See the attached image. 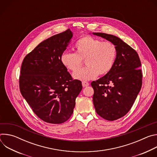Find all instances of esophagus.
Masks as SVG:
<instances>
[{
	"label": "esophagus",
	"mask_w": 157,
	"mask_h": 157,
	"mask_svg": "<svg viewBox=\"0 0 157 157\" xmlns=\"http://www.w3.org/2000/svg\"><path fill=\"white\" fill-rule=\"evenodd\" d=\"M82 85L83 87H87L89 85V83L87 82H86V81H83V82H82Z\"/></svg>",
	"instance_id": "obj_1"
}]
</instances>
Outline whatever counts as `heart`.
<instances>
[{"label":"heart","instance_id":"b5f03b06","mask_svg":"<svg viewBox=\"0 0 157 157\" xmlns=\"http://www.w3.org/2000/svg\"><path fill=\"white\" fill-rule=\"evenodd\" d=\"M75 53L64 52L60 56L61 64L66 69L76 71L84 60L86 67L73 74L75 79L86 81L95 79L98 75H105L113 68L117 48L110 41H102L91 36L79 38L75 44Z\"/></svg>","mask_w":157,"mask_h":157}]
</instances>
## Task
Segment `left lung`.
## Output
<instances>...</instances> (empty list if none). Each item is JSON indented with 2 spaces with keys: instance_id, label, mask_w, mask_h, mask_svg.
Segmentation results:
<instances>
[{
  "instance_id": "8db88e82",
  "label": "left lung",
  "mask_w": 157,
  "mask_h": 157,
  "mask_svg": "<svg viewBox=\"0 0 157 157\" xmlns=\"http://www.w3.org/2000/svg\"><path fill=\"white\" fill-rule=\"evenodd\" d=\"M114 43L117 48L113 68L104 76L91 82L96 113L107 121L124 116L131 109L142 84L141 62L135 50L113 35L93 33Z\"/></svg>"
}]
</instances>
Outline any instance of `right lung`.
I'll return each mask as SVG.
<instances>
[{
    "label": "right lung",
    "instance_id": "1",
    "mask_svg": "<svg viewBox=\"0 0 157 157\" xmlns=\"http://www.w3.org/2000/svg\"><path fill=\"white\" fill-rule=\"evenodd\" d=\"M72 36L68 29L44 40L21 64L20 93L34 113L50 124H61L70 119L82 87L81 81L73 80L60 61Z\"/></svg>",
    "mask_w": 157,
    "mask_h": 157
}]
</instances>
